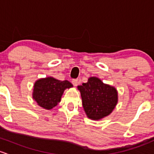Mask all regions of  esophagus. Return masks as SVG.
<instances>
[{
  "label": "esophagus",
  "mask_w": 154,
  "mask_h": 154,
  "mask_svg": "<svg viewBox=\"0 0 154 154\" xmlns=\"http://www.w3.org/2000/svg\"><path fill=\"white\" fill-rule=\"evenodd\" d=\"M72 85H73V86L76 87L77 85H79V80H78V79H72Z\"/></svg>",
  "instance_id": "esophagus-1"
}]
</instances>
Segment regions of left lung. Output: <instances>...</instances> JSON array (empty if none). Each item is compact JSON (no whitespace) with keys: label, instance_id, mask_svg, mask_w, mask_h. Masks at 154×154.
<instances>
[{"label":"left lung","instance_id":"8db88e82","mask_svg":"<svg viewBox=\"0 0 154 154\" xmlns=\"http://www.w3.org/2000/svg\"><path fill=\"white\" fill-rule=\"evenodd\" d=\"M78 89L81 92L84 110L91 119L99 120L108 116L118 101L116 88L105 85L96 77H90Z\"/></svg>","mask_w":154,"mask_h":154}]
</instances>
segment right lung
<instances>
[{
  "label": "right lung",
  "mask_w": 154,
  "mask_h": 154,
  "mask_svg": "<svg viewBox=\"0 0 154 154\" xmlns=\"http://www.w3.org/2000/svg\"><path fill=\"white\" fill-rule=\"evenodd\" d=\"M72 87V84L66 80L60 81L53 77L41 79L35 83L32 97L39 106L50 110L61 101L64 90Z\"/></svg>",
  "instance_id": "add662e5"
}]
</instances>
